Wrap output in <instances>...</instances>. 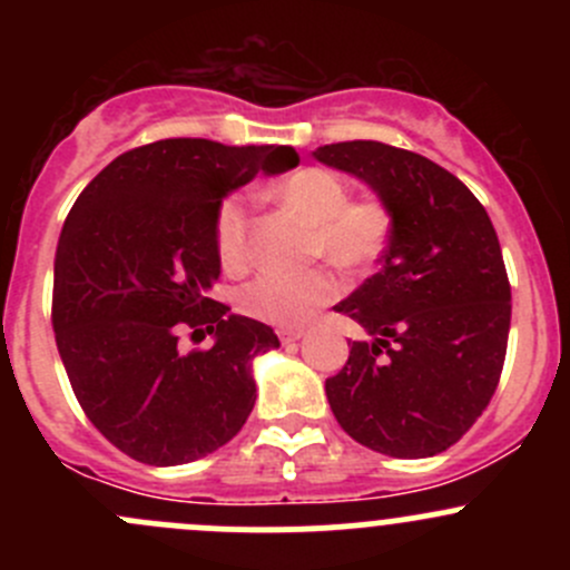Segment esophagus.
<instances>
[{
  "instance_id": "esophagus-1",
  "label": "esophagus",
  "mask_w": 570,
  "mask_h": 570,
  "mask_svg": "<svg viewBox=\"0 0 570 570\" xmlns=\"http://www.w3.org/2000/svg\"><path fill=\"white\" fill-rule=\"evenodd\" d=\"M303 336V331L301 327H278V338L284 344H289V342H297V338Z\"/></svg>"
}]
</instances>
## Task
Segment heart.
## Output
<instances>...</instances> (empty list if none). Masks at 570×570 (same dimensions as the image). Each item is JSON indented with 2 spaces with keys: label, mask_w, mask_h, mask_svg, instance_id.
I'll return each mask as SVG.
<instances>
[{
  "label": "heart",
  "mask_w": 570,
  "mask_h": 570,
  "mask_svg": "<svg viewBox=\"0 0 570 570\" xmlns=\"http://www.w3.org/2000/svg\"><path fill=\"white\" fill-rule=\"evenodd\" d=\"M284 204L314 223L312 253L331 258L347 273L372 267L392 237V212L377 198L350 200L347 184L325 168H303L278 187ZM215 250L228 273L250 262V212L243 195L217 206ZM338 284L325 267L306 273H258L239 289L245 317L278 327H297L336 297Z\"/></svg>",
  "instance_id": "heart-1"
}]
</instances>
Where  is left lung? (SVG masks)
Instances as JSON below:
<instances>
[{"label":"left lung","instance_id":"left-lung-1","mask_svg":"<svg viewBox=\"0 0 570 570\" xmlns=\"http://www.w3.org/2000/svg\"><path fill=\"white\" fill-rule=\"evenodd\" d=\"M314 159L392 212L381 269L336 306L370 342H353L325 381L333 416L381 455H439L485 411L508 353L510 284L491 217L461 178L405 148L350 140Z\"/></svg>","mask_w":570,"mask_h":570}]
</instances>
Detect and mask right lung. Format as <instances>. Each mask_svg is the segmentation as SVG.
I'll list each match as a JSON object with an SVG mask.
<instances>
[{
    "instance_id": "obj_1",
    "label": "right lung",
    "mask_w": 570,
    "mask_h": 570,
    "mask_svg": "<svg viewBox=\"0 0 570 570\" xmlns=\"http://www.w3.org/2000/svg\"><path fill=\"white\" fill-rule=\"evenodd\" d=\"M297 163L292 146L157 140L112 159L68 212L51 295L57 350L85 416L135 461L193 463L250 416L253 358L278 336L209 297L215 215L256 174ZM187 326L216 344L181 351Z\"/></svg>"
}]
</instances>
